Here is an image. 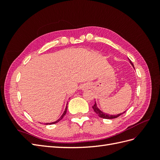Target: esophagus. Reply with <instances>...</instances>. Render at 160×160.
<instances>
[{
  "instance_id": "esophagus-1",
  "label": "esophagus",
  "mask_w": 160,
  "mask_h": 160,
  "mask_svg": "<svg viewBox=\"0 0 160 160\" xmlns=\"http://www.w3.org/2000/svg\"><path fill=\"white\" fill-rule=\"evenodd\" d=\"M89 84H83V85L82 86V90L86 89H87V88H89Z\"/></svg>"
}]
</instances>
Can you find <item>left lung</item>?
Returning <instances> with one entry per match:
<instances>
[{
	"label": "left lung",
	"instance_id": "1",
	"mask_svg": "<svg viewBox=\"0 0 160 160\" xmlns=\"http://www.w3.org/2000/svg\"><path fill=\"white\" fill-rule=\"evenodd\" d=\"M128 60H129V62H130V63L132 64V66L134 67L133 64L132 63L131 60H129V59H128ZM92 108H93V109L94 110V112H95V113H96V114L98 115V116H99L100 118H104V119H113V118H118V117L120 116V115H121L122 114H123L124 113H125V111H124V113H120V114H118V115H109V114L104 113H103L102 111H101L99 109V108H98V107H97V105H96V102H95V104H94L93 106L92 107Z\"/></svg>",
	"mask_w": 160,
	"mask_h": 160
}]
</instances>
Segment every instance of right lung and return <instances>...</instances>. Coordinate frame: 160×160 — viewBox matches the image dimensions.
Wrapping results in <instances>:
<instances>
[{"mask_svg": "<svg viewBox=\"0 0 160 160\" xmlns=\"http://www.w3.org/2000/svg\"><path fill=\"white\" fill-rule=\"evenodd\" d=\"M67 107H66V108H65V110H64V111L63 114L62 115V116H61V117L58 119V120L56 121V122H52V123H47V124H56V123H57V122H58L59 121H60V120H62V119L64 118V115H65V114H66V113H67Z\"/></svg>", "mask_w": 160, "mask_h": 160, "instance_id": "add662e5", "label": "right lung"}]
</instances>
